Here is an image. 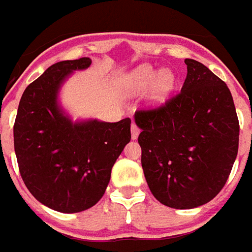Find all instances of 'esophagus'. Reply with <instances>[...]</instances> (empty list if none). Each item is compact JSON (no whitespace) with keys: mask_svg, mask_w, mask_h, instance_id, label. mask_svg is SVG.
Segmentation results:
<instances>
[{"mask_svg":"<svg viewBox=\"0 0 252 252\" xmlns=\"http://www.w3.org/2000/svg\"><path fill=\"white\" fill-rule=\"evenodd\" d=\"M139 133H140V128L137 127L136 125L135 124L131 125V137H132V140H136L137 137H139Z\"/></svg>","mask_w":252,"mask_h":252,"instance_id":"esophagus-1","label":"esophagus"}]
</instances>
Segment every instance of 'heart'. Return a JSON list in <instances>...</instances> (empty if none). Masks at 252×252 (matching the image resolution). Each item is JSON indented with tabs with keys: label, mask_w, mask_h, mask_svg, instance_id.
I'll return each instance as SVG.
<instances>
[{
	"label": "heart",
	"mask_w": 252,
	"mask_h": 252,
	"mask_svg": "<svg viewBox=\"0 0 252 252\" xmlns=\"http://www.w3.org/2000/svg\"><path fill=\"white\" fill-rule=\"evenodd\" d=\"M175 87V75L170 70H160L149 64H141L126 73L120 81V90L125 95L137 97L150 92V103L160 106L168 99Z\"/></svg>",
	"instance_id": "obj_1"
}]
</instances>
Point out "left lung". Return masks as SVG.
Returning <instances> with one entry per match:
<instances>
[{
  "label": "left lung",
  "instance_id": "left-lung-1",
  "mask_svg": "<svg viewBox=\"0 0 252 252\" xmlns=\"http://www.w3.org/2000/svg\"><path fill=\"white\" fill-rule=\"evenodd\" d=\"M180 93L155 110L136 111L141 165L151 193L170 208L208 203L226 184L239 151L232 94L206 65L186 59Z\"/></svg>",
  "mask_w": 252,
  "mask_h": 252
}]
</instances>
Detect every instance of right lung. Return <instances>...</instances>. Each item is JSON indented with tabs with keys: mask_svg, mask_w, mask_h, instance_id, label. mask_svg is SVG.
Listing matches in <instances>:
<instances>
[{
	"mask_svg": "<svg viewBox=\"0 0 252 252\" xmlns=\"http://www.w3.org/2000/svg\"><path fill=\"white\" fill-rule=\"evenodd\" d=\"M90 58L49 66L26 87L13 125L20 174L40 203L63 213L94 206L106 192L111 170L131 140V120L73 121L59 103L60 88Z\"/></svg>",
	"mask_w": 252,
	"mask_h": 252,
	"instance_id": "add662e5",
	"label": "right lung"
}]
</instances>
